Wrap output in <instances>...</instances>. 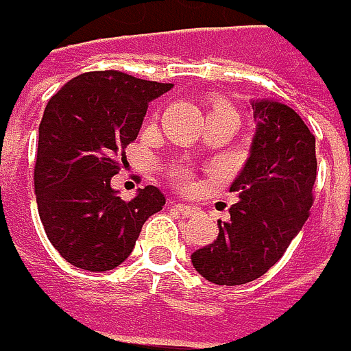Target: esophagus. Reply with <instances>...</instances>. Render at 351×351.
Returning a JSON list of instances; mask_svg holds the SVG:
<instances>
[{"label":"esophagus","mask_w":351,"mask_h":351,"mask_svg":"<svg viewBox=\"0 0 351 351\" xmlns=\"http://www.w3.org/2000/svg\"><path fill=\"white\" fill-rule=\"evenodd\" d=\"M176 210H180L183 217H187V219H191V217H195L197 215L195 207H187V205H182V203L176 205Z\"/></svg>","instance_id":"esophagus-1"}]
</instances>
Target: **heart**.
<instances>
[{
	"label": "heart",
	"mask_w": 351,
	"mask_h": 351,
	"mask_svg": "<svg viewBox=\"0 0 351 351\" xmlns=\"http://www.w3.org/2000/svg\"><path fill=\"white\" fill-rule=\"evenodd\" d=\"M169 176H171L173 182L178 183L180 187H183V189H187V187L193 185V171H191L189 166H185L182 162H176V164L169 166Z\"/></svg>",
	"instance_id": "1"
}]
</instances>
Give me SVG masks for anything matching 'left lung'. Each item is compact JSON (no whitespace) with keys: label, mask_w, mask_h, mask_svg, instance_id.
Masks as SVG:
<instances>
[{"label":"left lung","mask_w":351,"mask_h":351,"mask_svg":"<svg viewBox=\"0 0 351 351\" xmlns=\"http://www.w3.org/2000/svg\"><path fill=\"white\" fill-rule=\"evenodd\" d=\"M252 109L256 134L230 185L240 201L228 223L219 221L217 240L191 254L197 271L217 285L248 283L276 265L315 201V134L283 103L263 99Z\"/></svg>","instance_id":"1"}]
</instances>
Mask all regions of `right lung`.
Listing matches in <instances>:
<instances>
[{
  "label": "right lung",
  "mask_w": 351,
  "mask_h": 351,
  "mask_svg": "<svg viewBox=\"0 0 351 351\" xmlns=\"http://www.w3.org/2000/svg\"><path fill=\"white\" fill-rule=\"evenodd\" d=\"M169 89L103 70L77 75L50 97L38 125L34 195L48 240L68 263L113 269L130 256L146 219L166 205L154 185L123 201L111 178L138 136L148 103Z\"/></svg>",
  "instance_id": "add662e5"
}]
</instances>
